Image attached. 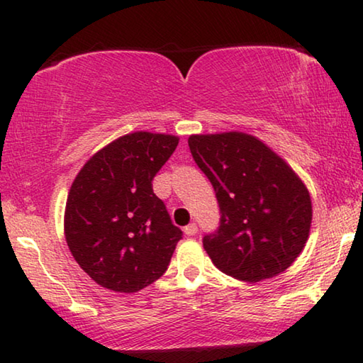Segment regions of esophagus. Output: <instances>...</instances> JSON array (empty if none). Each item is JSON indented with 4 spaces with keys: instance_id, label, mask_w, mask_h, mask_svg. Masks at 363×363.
<instances>
[{
    "instance_id": "obj_1",
    "label": "esophagus",
    "mask_w": 363,
    "mask_h": 363,
    "mask_svg": "<svg viewBox=\"0 0 363 363\" xmlns=\"http://www.w3.org/2000/svg\"><path fill=\"white\" fill-rule=\"evenodd\" d=\"M184 232H186V235H195V233L199 232V227H196L195 223H192L184 227Z\"/></svg>"
}]
</instances>
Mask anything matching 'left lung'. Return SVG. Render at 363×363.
<instances>
[{"mask_svg":"<svg viewBox=\"0 0 363 363\" xmlns=\"http://www.w3.org/2000/svg\"><path fill=\"white\" fill-rule=\"evenodd\" d=\"M189 147L219 203L218 230L203 237L214 266L250 284L290 267L312 223L309 190L298 174L245 133L194 134Z\"/></svg>","mask_w":363,"mask_h":363,"instance_id":"left-lung-1","label":"left lung"}]
</instances>
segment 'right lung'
Listing matches in <instances>:
<instances>
[{
  "instance_id": "1",
  "label": "right lung",
  "mask_w": 363,
  "mask_h": 363,
  "mask_svg": "<svg viewBox=\"0 0 363 363\" xmlns=\"http://www.w3.org/2000/svg\"><path fill=\"white\" fill-rule=\"evenodd\" d=\"M179 138L138 131L94 153L73 181L65 240L97 285L136 293L162 277L182 230L153 194L152 181Z\"/></svg>"
}]
</instances>
